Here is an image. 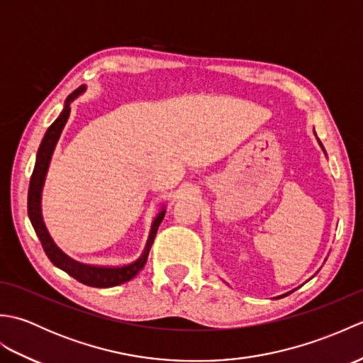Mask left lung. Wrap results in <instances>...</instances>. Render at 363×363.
<instances>
[{
	"instance_id": "left-lung-1",
	"label": "left lung",
	"mask_w": 363,
	"mask_h": 363,
	"mask_svg": "<svg viewBox=\"0 0 363 363\" xmlns=\"http://www.w3.org/2000/svg\"><path fill=\"white\" fill-rule=\"evenodd\" d=\"M313 133H315V129H313ZM315 135H317V134H315ZM317 140H318L320 146H321V148H323V145H321V142H320V138H317ZM323 151H325V148H323ZM325 154H326V151H325ZM291 291H293V290H291ZM291 291H289V293H291ZM289 293H285V295H281L279 298H284V296H287V295H289Z\"/></svg>"
}]
</instances>
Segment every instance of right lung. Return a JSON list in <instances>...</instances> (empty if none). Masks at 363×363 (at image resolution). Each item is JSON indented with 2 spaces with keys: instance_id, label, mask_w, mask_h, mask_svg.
Returning a JSON list of instances; mask_svg holds the SVG:
<instances>
[{
  "instance_id": "right-lung-1",
  "label": "right lung",
  "mask_w": 363,
  "mask_h": 363,
  "mask_svg": "<svg viewBox=\"0 0 363 363\" xmlns=\"http://www.w3.org/2000/svg\"><path fill=\"white\" fill-rule=\"evenodd\" d=\"M87 90V86L84 84L79 89H76L73 94L68 95L64 104V111L60 112L56 121L46 130L43 135V140L38 146L37 151V157H35V167L33 176H30V182H29V191H28V215L30 220V225H33L35 234L40 240L43 250L46 252V256L52 262L57 268L64 269L65 273L74 277L76 281H79L81 284H86L89 287H98V289H107V287H115V285H120L123 282H128L133 279L134 276L145 267L146 259H148V254L151 250V245L154 242V237L157 234V229L160 226L162 220L165 217V207H162L159 213L156 215V218L151 223V229H150V235L148 240H146L145 250L140 254V257L129 262V264L125 265H117V267H99V265H89V264H82V262H78L72 259L70 256L59 248V246L54 243L51 238L48 229L45 226V221L42 217V190L45 186V177L46 173H48L50 168V162L52 157V152L56 150V145L59 142V137L62 134V129L67 125V120L70 117V111L72 107L70 104L74 101L76 98L82 95L84 91Z\"/></svg>"
}]
</instances>
